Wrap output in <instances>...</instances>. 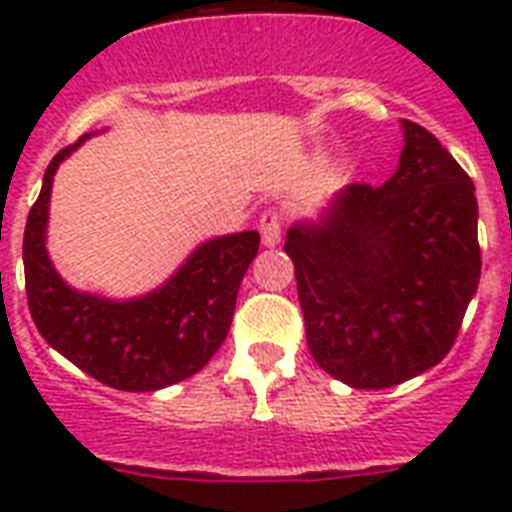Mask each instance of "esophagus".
Instances as JSON below:
<instances>
[{"mask_svg":"<svg viewBox=\"0 0 512 512\" xmlns=\"http://www.w3.org/2000/svg\"><path fill=\"white\" fill-rule=\"evenodd\" d=\"M260 239L263 247H276L281 241V215L276 209H265L260 215Z\"/></svg>","mask_w":512,"mask_h":512,"instance_id":"1","label":"esophagus"}]
</instances>
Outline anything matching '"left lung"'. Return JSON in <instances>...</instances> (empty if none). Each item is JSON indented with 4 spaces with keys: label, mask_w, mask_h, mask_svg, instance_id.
Instances as JSON below:
<instances>
[{
    "label": "left lung",
    "mask_w": 512,
    "mask_h": 512,
    "mask_svg": "<svg viewBox=\"0 0 512 512\" xmlns=\"http://www.w3.org/2000/svg\"><path fill=\"white\" fill-rule=\"evenodd\" d=\"M388 183H350L319 220L295 223L305 337L350 388H390L452 350L481 279L476 185L425 127L404 119Z\"/></svg>",
    "instance_id": "1"
}]
</instances>
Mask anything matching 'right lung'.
I'll list each match as a JSON object with an SVG mask.
<instances>
[{
    "label": "right lung",
    "mask_w": 512,
    "mask_h": 512,
    "mask_svg": "<svg viewBox=\"0 0 512 512\" xmlns=\"http://www.w3.org/2000/svg\"><path fill=\"white\" fill-rule=\"evenodd\" d=\"M90 135L50 162L23 233L28 311L60 356L116 390H159L191 377L215 356L231 329L239 284L255 260L260 233L217 236L193 249L162 287L143 297L108 300L76 292L47 255L52 177Z\"/></svg>",
    "instance_id": "1"
}]
</instances>
